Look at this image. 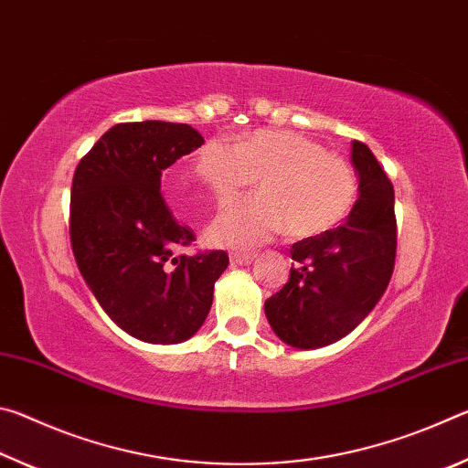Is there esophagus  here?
<instances>
[{
  "instance_id": "1",
  "label": "esophagus",
  "mask_w": 468,
  "mask_h": 468,
  "mask_svg": "<svg viewBox=\"0 0 468 468\" xmlns=\"http://www.w3.org/2000/svg\"><path fill=\"white\" fill-rule=\"evenodd\" d=\"M253 258H256V253H253V251H233L231 253V262L239 264V266L253 262Z\"/></svg>"
}]
</instances>
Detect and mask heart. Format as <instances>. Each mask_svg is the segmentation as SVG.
<instances>
[{"instance_id": "b5f03b06", "label": "heart", "mask_w": 468, "mask_h": 468, "mask_svg": "<svg viewBox=\"0 0 468 468\" xmlns=\"http://www.w3.org/2000/svg\"><path fill=\"white\" fill-rule=\"evenodd\" d=\"M194 173L218 206L231 204L260 179L262 194L233 206L206 231L208 243L220 248H253L284 229L295 239L330 233L351 215L359 194L357 173L346 158L289 130H260L237 144L208 140L197 150ZM173 189L187 206L186 181L177 177Z\"/></svg>"}]
</instances>
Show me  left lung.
Here are the masks:
<instances>
[{
    "instance_id": "left-lung-1",
    "label": "left lung",
    "mask_w": 468,
    "mask_h": 468,
    "mask_svg": "<svg viewBox=\"0 0 468 468\" xmlns=\"http://www.w3.org/2000/svg\"><path fill=\"white\" fill-rule=\"evenodd\" d=\"M359 200L335 231L292 243L289 282L266 299L274 335L295 348H320L355 330L390 282L396 258L394 187L374 153L353 140Z\"/></svg>"
}]
</instances>
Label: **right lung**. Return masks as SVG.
Segmentation results:
<instances>
[{
	"mask_svg": "<svg viewBox=\"0 0 468 468\" xmlns=\"http://www.w3.org/2000/svg\"><path fill=\"white\" fill-rule=\"evenodd\" d=\"M202 144L187 123H117L74 173L76 264L109 318L144 343L177 345L194 336L229 266L225 251L176 256L196 237L161 196L163 171Z\"/></svg>",
	"mask_w": 468,
	"mask_h": 468,
	"instance_id": "1",
	"label": "right lung"
}]
</instances>
